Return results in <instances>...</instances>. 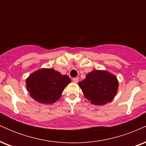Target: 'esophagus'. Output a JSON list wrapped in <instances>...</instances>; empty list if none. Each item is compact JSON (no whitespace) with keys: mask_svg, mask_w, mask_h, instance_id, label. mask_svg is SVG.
I'll use <instances>...</instances> for the list:
<instances>
[{"mask_svg":"<svg viewBox=\"0 0 146 146\" xmlns=\"http://www.w3.org/2000/svg\"><path fill=\"white\" fill-rule=\"evenodd\" d=\"M73 82L78 83V81H79V78H73Z\"/></svg>","mask_w":146,"mask_h":146,"instance_id":"obj_1","label":"esophagus"}]
</instances>
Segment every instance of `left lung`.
I'll return each instance as SVG.
<instances>
[{"label": "left lung", "mask_w": 146, "mask_h": 146, "mask_svg": "<svg viewBox=\"0 0 146 146\" xmlns=\"http://www.w3.org/2000/svg\"><path fill=\"white\" fill-rule=\"evenodd\" d=\"M84 95L93 104L104 105L111 102L118 89V81L108 71L94 70L79 82Z\"/></svg>", "instance_id": "1"}]
</instances>
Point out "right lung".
I'll return each mask as SVG.
<instances>
[{
    "mask_svg": "<svg viewBox=\"0 0 146 146\" xmlns=\"http://www.w3.org/2000/svg\"><path fill=\"white\" fill-rule=\"evenodd\" d=\"M71 82L68 75H62L51 68L40 69L29 75L26 84L30 96L42 104H52L61 96Z\"/></svg>",
    "mask_w": 146,
    "mask_h": 146,
    "instance_id": "1",
    "label": "right lung"
}]
</instances>
